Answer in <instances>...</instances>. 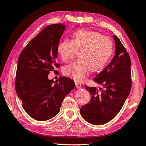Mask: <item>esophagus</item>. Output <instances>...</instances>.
Here are the masks:
<instances>
[{
  "instance_id": "obj_1",
  "label": "esophagus",
  "mask_w": 146,
  "mask_h": 146,
  "mask_svg": "<svg viewBox=\"0 0 146 146\" xmlns=\"http://www.w3.org/2000/svg\"><path fill=\"white\" fill-rule=\"evenodd\" d=\"M75 85H76V88L77 89H80L81 88V87H82V85L79 83H75Z\"/></svg>"
}]
</instances>
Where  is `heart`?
Here are the masks:
<instances>
[{
  "label": "heart",
  "mask_w": 146,
  "mask_h": 146,
  "mask_svg": "<svg viewBox=\"0 0 146 146\" xmlns=\"http://www.w3.org/2000/svg\"><path fill=\"white\" fill-rule=\"evenodd\" d=\"M111 39L97 31L79 29L71 40H64L58 46L59 57L64 62L77 55L78 60L68 64L63 69L66 76L76 82H83L91 70L98 71L103 68L113 52Z\"/></svg>",
  "instance_id": "obj_1"
}]
</instances>
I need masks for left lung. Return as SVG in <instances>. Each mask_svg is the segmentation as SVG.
<instances>
[{"label":"left lung","mask_w":146,"mask_h":146,"mask_svg":"<svg viewBox=\"0 0 146 146\" xmlns=\"http://www.w3.org/2000/svg\"><path fill=\"white\" fill-rule=\"evenodd\" d=\"M115 53L110 63L94 78V82L104 89L85 88L91 100L80 108L82 117L94 125L110 122L122 109L131 88V59L120 39L113 35Z\"/></svg>","instance_id":"8db88e82"}]
</instances>
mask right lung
<instances>
[{
	"label": "right lung",
	"mask_w": 146,
	"mask_h": 146,
	"mask_svg": "<svg viewBox=\"0 0 146 146\" xmlns=\"http://www.w3.org/2000/svg\"><path fill=\"white\" fill-rule=\"evenodd\" d=\"M65 29L62 24L46 27L19 57L15 90L24 110L35 120L45 121L57 115L64 98L75 87L66 76L55 82L48 78L50 71L60 66L56 61L57 49Z\"/></svg>",
	"instance_id": "1"
}]
</instances>
